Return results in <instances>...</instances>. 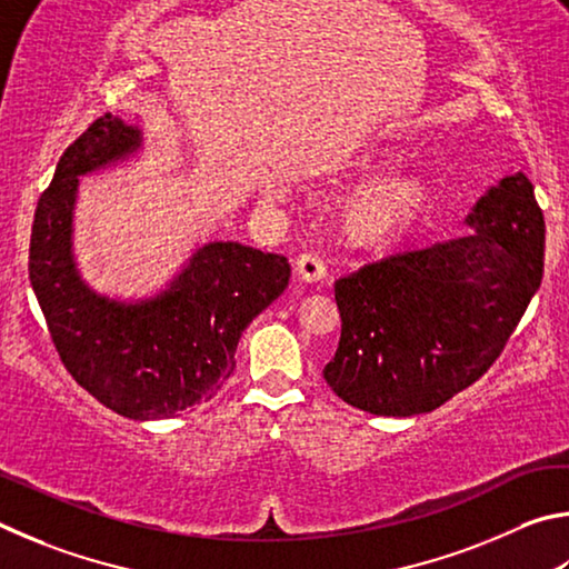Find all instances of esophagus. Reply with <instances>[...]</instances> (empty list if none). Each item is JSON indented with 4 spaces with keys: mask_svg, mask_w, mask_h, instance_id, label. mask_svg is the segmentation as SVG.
Masks as SVG:
<instances>
[{
    "mask_svg": "<svg viewBox=\"0 0 569 569\" xmlns=\"http://www.w3.org/2000/svg\"><path fill=\"white\" fill-rule=\"evenodd\" d=\"M295 274L307 284H317L327 277V267L317 254H300L295 262Z\"/></svg>",
    "mask_w": 569,
    "mask_h": 569,
    "instance_id": "34e87169",
    "label": "esophagus"
}]
</instances>
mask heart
<instances>
[{"mask_svg": "<svg viewBox=\"0 0 569 569\" xmlns=\"http://www.w3.org/2000/svg\"><path fill=\"white\" fill-rule=\"evenodd\" d=\"M407 154L400 149L360 154L342 167L340 177H380L405 167ZM432 182L422 174L387 177L355 192L342 204V234L355 247H385L400 239L417 224L432 204Z\"/></svg>", "mask_w": 569, "mask_h": 569, "instance_id": "obj_1", "label": "heart"}]
</instances>
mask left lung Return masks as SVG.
<instances>
[{
  "label": "left lung",
  "mask_w": 569,
  "mask_h": 569,
  "mask_svg": "<svg viewBox=\"0 0 569 569\" xmlns=\"http://www.w3.org/2000/svg\"><path fill=\"white\" fill-rule=\"evenodd\" d=\"M465 237L337 279L342 337L325 380L380 417L432 412L490 370L540 290L545 219L522 172L477 199Z\"/></svg>",
  "instance_id": "8db88e82"
}]
</instances>
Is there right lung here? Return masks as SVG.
<instances>
[{"label":"right lung","instance_id":"obj_1","mask_svg":"<svg viewBox=\"0 0 569 569\" xmlns=\"http://www.w3.org/2000/svg\"><path fill=\"white\" fill-rule=\"evenodd\" d=\"M142 147L137 124L99 117L59 159L29 242V282L69 375L109 410L139 422L212 400L234 372L247 325L290 282L287 257L214 239L197 244L154 295L97 292L74 257L79 177L127 162Z\"/></svg>","mask_w":569,"mask_h":569}]
</instances>
